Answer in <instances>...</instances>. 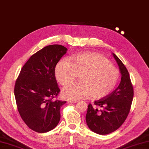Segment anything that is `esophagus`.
<instances>
[{"label":"esophagus","mask_w":149,"mask_h":149,"mask_svg":"<svg viewBox=\"0 0 149 149\" xmlns=\"http://www.w3.org/2000/svg\"><path fill=\"white\" fill-rule=\"evenodd\" d=\"M68 103H72V104H75V103H77V100H68Z\"/></svg>","instance_id":"esophagus-1"}]
</instances>
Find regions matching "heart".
I'll list each match as a JSON object with an SVG mask.
<instances>
[{
    "instance_id": "1",
    "label": "heart",
    "mask_w": 149,
    "mask_h": 149,
    "mask_svg": "<svg viewBox=\"0 0 149 149\" xmlns=\"http://www.w3.org/2000/svg\"><path fill=\"white\" fill-rule=\"evenodd\" d=\"M72 61L62 59L55 70L56 79L64 86L72 84L80 75L81 83L64 89L62 94L64 98L76 100L91 95L100 99L109 94L117 85L119 71L100 54H78L72 56Z\"/></svg>"
}]
</instances>
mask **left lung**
Listing matches in <instances>:
<instances>
[{
    "label": "left lung",
    "mask_w": 149,
    "mask_h": 149,
    "mask_svg": "<svg viewBox=\"0 0 149 149\" xmlns=\"http://www.w3.org/2000/svg\"><path fill=\"white\" fill-rule=\"evenodd\" d=\"M112 55L119 68L120 83L111 93L94 102L97 107L89 104L86 115L88 128L100 135L112 133L120 128L128 117L134 96L128 70L115 54Z\"/></svg>",
    "instance_id": "8db88e82"
}]
</instances>
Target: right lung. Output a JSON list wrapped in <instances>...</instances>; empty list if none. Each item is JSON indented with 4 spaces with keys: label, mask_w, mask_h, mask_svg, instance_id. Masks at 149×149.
Masks as SVG:
<instances>
[{
    "label": "right lung",
    "mask_w": 149,
    "mask_h": 149,
    "mask_svg": "<svg viewBox=\"0 0 149 149\" xmlns=\"http://www.w3.org/2000/svg\"><path fill=\"white\" fill-rule=\"evenodd\" d=\"M67 48L50 45L32 55L21 70L15 84L14 95L23 121L38 133L51 131L61 118L65 101L54 100L60 92L55 69Z\"/></svg>",
    "instance_id": "add662e5"
}]
</instances>
